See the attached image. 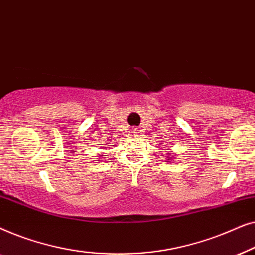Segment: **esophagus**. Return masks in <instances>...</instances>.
<instances>
[{
  "label": "esophagus",
  "instance_id": "esophagus-1",
  "mask_svg": "<svg viewBox=\"0 0 255 255\" xmlns=\"http://www.w3.org/2000/svg\"><path fill=\"white\" fill-rule=\"evenodd\" d=\"M134 133H135V132H134Z\"/></svg>",
  "mask_w": 255,
  "mask_h": 255
}]
</instances>
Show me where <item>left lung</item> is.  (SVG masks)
<instances>
[{"instance_id":"1","label":"left lung","mask_w":255,"mask_h":255,"mask_svg":"<svg viewBox=\"0 0 255 255\" xmlns=\"http://www.w3.org/2000/svg\"><path fill=\"white\" fill-rule=\"evenodd\" d=\"M168 154H170V153H168ZM168 160H169V159H168Z\"/></svg>"}]
</instances>
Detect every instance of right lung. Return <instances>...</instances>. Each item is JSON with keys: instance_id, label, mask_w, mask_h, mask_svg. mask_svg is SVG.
Wrapping results in <instances>:
<instances>
[{"instance_id": "add662e5", "label": "right lung", "mask_w": 255, "mask_h": 255, "mask_svg": "<svg viewBox=\"0 0 255 255\" xmlns=\"http://www.w3.org/2000/svg\"><path fill=\"white\" fill-rule=\"evenodd\" d=\"M100 158H102V156H100Z\"/></svg>"}]
</instances>
